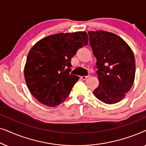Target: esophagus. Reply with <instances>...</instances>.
Instances as JSON below:
<instances>
[{
	"mask_svg": "<svg viewBox=\"0 0 146 146\" xmlns=\"http://www.w3.org/2000/svg\"><path fill=\"white\" fill-rule=\"evenodd\" d=\"M88 78V76H81L80 77V79L82 80H86Z\"/></svg>",
	"mask_w": 146,
	"mask_h": 146,
	"instance_id": "obj_1",
	"label": "esophagus"
}]
</instances>
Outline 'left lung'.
<instances>
[{
    "label": "left lung",
    "instance_id": "left-lung-1",
    "mask_svg": "<svg viewBox=\"0 0 146 146\" xmlns=\"http://www.w3.org/2000/svg\"><path fill=\"white\" fill-rule=\"evenodd\" d=\"M90 44L96 58L99 85L93 92L104 103L121 101L132 86L135 62L131 48L119 36L106 32L90 31Z\"/></svg>",
    "mask_w": 146,
    "mask_h": 146
}]
</instances>
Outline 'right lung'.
<instances>
[{"mask_svg":"<svg viewBox=\"0 0 146 146\" xmlns=\"http://www.w3.org/2000/svg\"><path fill=\"white\" fill-rule=\"evenodd\" d=\"M86 32L58 33L37 42L30 50L25 78L34 97L49 107L62 103L79 77L70 74L71 59L88 44Z\"/></svg>","mask_w":146,"mask_h":146,"instance_id":"add662e5","label":"right lung"}]
</instances>
